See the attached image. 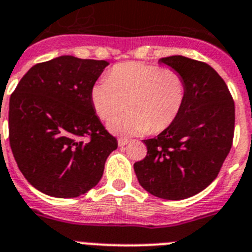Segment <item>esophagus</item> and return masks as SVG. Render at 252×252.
I'll return each mask as SVG.
<instances>
[{"label": "esophagus", "instance_id": "1", "mask_svg": "<svg viewBox=\"0 0 252 252\" xmlns=\"http://www.w3.org/2000/svg\"><path fill=\"white\" fill-rule=\"evenodd\" d=\"M128 139H118V145H120V147H125V145H127L128 144Z\"/></svg>", "mask_w": 252, "mask_h": 252}]
</instances>
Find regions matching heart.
Wrapping results in <instances>:
<instances>
[{
  "label": "heart",
  "mask_w": 252,
  "mask_h": 252,
  "mask_svg": "<svg viewBox=\"0 0 252 252\" xmlns=\"http://www.w3.org/2000/svg\"><path fill=\"white\" fill-rule=\"evenodd\" d=\"M96 115L109 121L127 106L131 111L109 122L117 135L160 132L169 127L181 113L186 84L180 72L157 64L128 63L113 67L108 76L94 84L90 92Z\"/></svg>",
  "instance_id": "obj_1"
}]
</instances>
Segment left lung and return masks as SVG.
<instances>
[{"label": "left lung", "mask_w": 252, "mask_h": 252, "mask_svg": "<svg viewBox=\"0 0 252 252\" xmlns=\"http://www.w3.org/2000/svg\"><path fill=\"white\" fill-rule=\"evenodd\" d=\"M177 71L186 96L176 121L144 140L147 157L134 164L137 181L160 199L182 200L212 184L228 156L234 134V103L224 80L205 62L184 56L159 60Z\"/></svg>", "instance_id": "1"}]
</instances>
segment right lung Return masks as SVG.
<instances>
[{
	"label": "right lung",
	"instance_id": "right-lung-1",
	"mask_svg": "<svg viewBox=\"0 0 252 252\" xmlns=\"http://www.w3.org/2000/svg\"><path fill=\"white\" fill-rule=\"evenodd\" d=\"M108 64L60 56L34 64L11 94L10 147L40 192L76 197L100 181L117 140L95 115L90 92Z\"/></svg>",
	"mask_w": 252,
	"mask_h": 252
}]
</instances>
